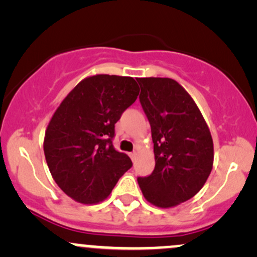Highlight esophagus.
Wrapping results in <instances>:
<instances>
[{"label": "esophagus", "mask_w": 257, "mask_h": 257, "mask_svg": "<svg viewBox=\"0 0 257 257\" xmlns=\"http://www.w3.org/2000/svg\"><path fill=\"white\" fill-rule=\"evenodd\" d=\"M129 156H131L132 161H133V162H134V161H135V159H137V156H138V153L134 151V152H132V153H131V155H129Z\"/></svg>", "instance_id": "obj_1"}]
</instances>
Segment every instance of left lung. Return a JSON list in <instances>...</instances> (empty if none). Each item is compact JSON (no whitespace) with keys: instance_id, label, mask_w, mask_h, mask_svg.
I'll return each mask as SVG.
<instances>
[{"instance_id":"left-lung-1","label":"left lung","mask_w":257,"mask_h":257,"mask_svg":"<svg viewBox=\"0 0 257 257\" xmlns=\"http://www.w3.org/2000/svg\"><path fill=\"white\" fill-rule=\"evenodd\" d=\"M141 106L151 124L156 166L138 178L147 202L173 208L199 192L213 169L214 144L192 96L175 79L138 78Z\"/></svg>"}]
</instances>
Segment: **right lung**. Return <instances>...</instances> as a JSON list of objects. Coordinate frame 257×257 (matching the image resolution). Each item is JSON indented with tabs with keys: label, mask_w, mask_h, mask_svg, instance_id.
Instances as JSON below:
<instances>
[{
	"label": "right lung",
	"mask_w": 257,
	"mask_h": 257,
	"mask_svg": "<svg viewBox=\"0 0 257 257\" xmlns=\"http://www.w3.org/2000/svg\"><path fill=\"white\" fill-rule=\"evenodd\" d=\"M138 95L133 77L94 75L82 79L55 110L43 151L53 179L70 198L102 202L131 169V158L113 149L112 139L114 124Z\"/></svg>",
	"instance_id": "obj_1"
}]
</instances>
